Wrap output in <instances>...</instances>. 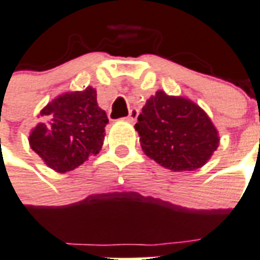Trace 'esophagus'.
Listing matches in <instances>:
<instances>
[{"mask_svg": "<svg viewBox=\"0 0 260 260\" xmlns=\"http://www.w3.org/2000/svg\"><path fill=\"white\" fill-rule=\"evenodd\" d=\"M138 115H139L138 109H131L129 114H128V117H126V121H129V122H135L136 118H138Z\"/></svg>", "mask_w": 260, "mask_h": 260, "instance_id": "esophagus-1", "label": "esophagus"}]
</instances>
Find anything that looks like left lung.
<instances>
[{"instance_id":"left-lung-1","label":"left lung","mask_w":260,"mask_h":260,"mask_svg":"<svg viewBox=\"0 0 260 260\" xmlns=\"http://www.w3.org/2000/svg\"><path fill=\"white\" fill-rule=\"evenodd\" d=\"M135 129L143 153L175 172L204 167L220 140L216 126L197 103L164 91L147 99Z\"/></svg>"}]
</instances>
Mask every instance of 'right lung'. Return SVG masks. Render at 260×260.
<instances>
[{
	"mask_svg": "<svg viewBox=\"0 0 260 260\" xmlns=\"http://www.w3.org/2000/svg\"><path fill=\"white\" fill-rule=\"evenodd\" d=\"M38 118L40 122L30 131V147L59 174L76 169L101 151L109 122L92 86L56 96Z\"/></svg>",
	"mask_w": 260,
	"mask_h": 260,
	"instance_id": "right-lung-1",
	"label": "right lung"
}]
</instances>
